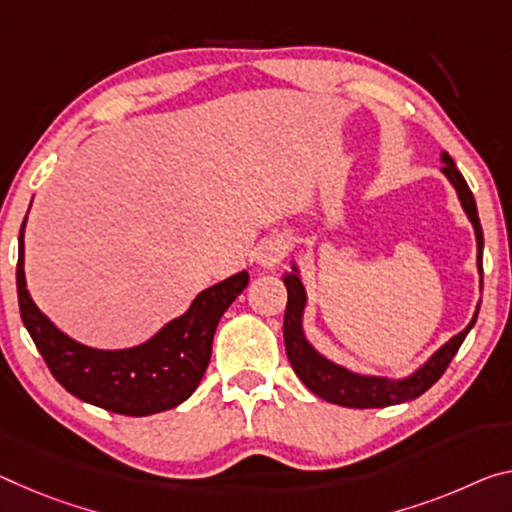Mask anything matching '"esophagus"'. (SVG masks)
<instances>
[{
    "mask_svg": "<svg viewBox=\"0 0 512 512\" xmlns=\"http://www.w3.org/2000/svg\"><path fill=\"white\" fill-rule=\"evenodd\" d=\"M289 250H291V241L287 234H273V237H266L264 241H259L255 259L259 266H264V269H275V266L289 255Z\"/></svg>",
    "mask_w": 512,
    "mask_h": 512,
    "instance_id": "34e87169",
    "label": "esophagus"
}]
</instances>
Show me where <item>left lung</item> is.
Instances as JSON below:
<instances>
[{
    "mask_svg": "<svg viewBox=\"0 0 512 512\" xmlns=\"http://www.w3.org/2000/svg\"><path fill=\"white\" fill-rule=\"evenodd\" d=\"M442 173L446 175V180L451 182L453 189L458 193V200L465 214L469 218V223L474 225V234H476V266L478 273H481V289H483V227L481 221H478V212H476V200L474 193L469 191V186L462 177L460 170L453 164V159L449 154L442 152ZM285 287H287V312H285V348H287V358L294 367L296 376L303 380L305 387L314 392L319 399L335 403V405H344V408H387V405H396V403H405L417 399L431 389L437 380L442 378V373L449 367L453 355L458 353L460 344L465 342L467 332L474 328L476 316H478V305L474 312V319L469 321V326L458 332L456 337H451L444 346L437 348V351L428 358L421 367L410 373V376L392 380V378H383V376H362V373H353L339 364L330 362L328 358L316 351V348L307 342L305 332H303V312L307 305V294L303 287V280L298 275V266L291 264V273H285Z\"/></svg>",
    "mask_w": 512,
    "mask_h": 512,
    "instance_id": "obj_1",
    "label": "left lung"
}]
</instances>
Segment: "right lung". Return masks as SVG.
I'll return each instance as SVG.
<instances>
[{"instance_id":"obj_1","label":"right lung","mask_w":512,"mask_h":512,"mask_svg":"<svg viewBox=\"0 0 512 512\" xmlns=\"http://www.w3.org/2000/svg\"><path fill=\"white\" fill-rule=\"evenodd\" d=\"M24 225L27 218L20 227L15 271L20 316L52 376L77 399L127 417H148L189 399L212 358L218 321L248 287V271L200 291L189 310L166 323L148 342L102 351L61 332L31 300L24 280Z\"/></svg>"}]
</instances>
